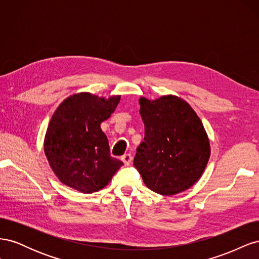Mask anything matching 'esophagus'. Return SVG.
<instances>
[{
	"mask_svg": "<svg viewBox=\"0 0 259 259\" xmlns=\"http://www.w3.org/2000/svg\"><path fill=\"white\" fill-rule=\"evenodd\" d=\"M121 159H122V161L124 162L125 165H130V164H131L132 161H133V156H132L131 153H126V154L122 155Z\"/></svg>",
	"mask_w": 259,
	"mask_h": 259,
	"instance_id": "obj_1",
	"label": "esophagus"
}]
</instances>
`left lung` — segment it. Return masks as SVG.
I'll list each match as a JSON object with an SVG mask.
<instances>
[{"mask_svg": "<svg viewBox=\"0 0 259 259\" xmlns=\"http://www.w3.org/2000/svg\"><path fill=\"white\" fill-rule=\"evenodd\" d=\"M145 124L144 142L136 149L134 166L145 185L162 195L189 189L204 171L209 140L190 105L174 95L139 99Z\"/></svg>", "mask_w": 259, "mask_h": 259, "instance_id": "8db88e82", "label": "left lung"}]
</instances>
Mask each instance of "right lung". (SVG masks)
<instances>
[{
  "instance_id": "right-lung-1",
  "label": "right lung",
  "mask_w": 259,
  "mask_h": 259,
  "mask_svg": "<svg viewBox=\"0 0 259 259\" xmlns=\"http://www.w3.org/2000/svg\"><path fill=\"white\" fill-rule=\"evenodd\" d=\"M121 96L101 98L79 93L56 109L44 139L50 166L60 182L83 193L103 189L123 162L112 158L100 124L110 117Z\"/></svg>"
}]
</instances>
